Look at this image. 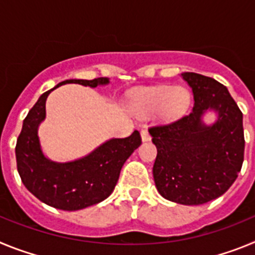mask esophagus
<instances>
[{"label":"esophagus","instance_id":"34e87169","mask_svg":"<svg viewBox=\"0 0 255 255\" xmlns=\"http://www.w3.org/2000/svg\"><path fill=\"white\" fill-rule=\"evenodd\" d=\"M140 136H141V140H143V141H149L150 140L149 132H148L145 129L141 130V131H140Z\"/></svg>","mask_w":255,"mask_h":255}]
</instances>
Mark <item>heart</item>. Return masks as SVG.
<instances>
[{
  "label": "heart",
  "mask_w": 255,
  "mask_h": 255,
  "mask_svg": "<svg viewBox=\"0 0 255 255\" xmlns=\"http://www.w3.org/2000/svg\"><path fill=\"white\" fill-rule=\"evenodd\" d=\"M132 105L139 114L157 112L161 120L172 121L188 111L190 93L184 87L147 88L135 94Z\"/></svg>",
  "instance_id": "obj_1"
}]
</instances>
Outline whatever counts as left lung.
I'll return each mask as SVG.
<instances>
[{
    "label": "left lung",
    "instance_id": "obj_1",
    "mask_svg": "<svg viewBox=\"0 0 255 255\" xmlns=\"http://www.w3.org/2000/svg\"><path fill=\"white\" fill-rule=\"evenodd\" d=\"M194 96L190 114L168 125L150 128L157 147L153 177L159 194L171 202L199 206L226 193L244 161L243 114L225 85L195 73H182ZM218 119L207 126L203 116Z\"/></svg>",
    "mask_w": 255,
    "mask_h": 255
}]
</instances>
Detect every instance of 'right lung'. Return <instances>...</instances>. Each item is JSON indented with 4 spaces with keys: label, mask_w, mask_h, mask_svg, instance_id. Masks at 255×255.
Listing matches in <instances>:
<instances>
[{
    "label": "right lung",
    "mask_w": 255,
    "mask_h": 255,
    "mask_svg": "<svg viewBox=\"0 0 255 255\" xmlns=\"http://www.w3.org/2000/svg\"><path fill=\"white\" fill-rule=\"evenodd\" d=\"M71 83L96 88L110 84V79H70L42 94L22 123L15 148L17 171L25 188L40 202L62 211H79L110 197L124 163L141 144L140 134L135 130L128 138L105 141L75 161L61 163L46 157L38 128L46 119L47 97L60 85Z\"/></svg>",
    "instance_id": "add662e5"
}]
</instances>
